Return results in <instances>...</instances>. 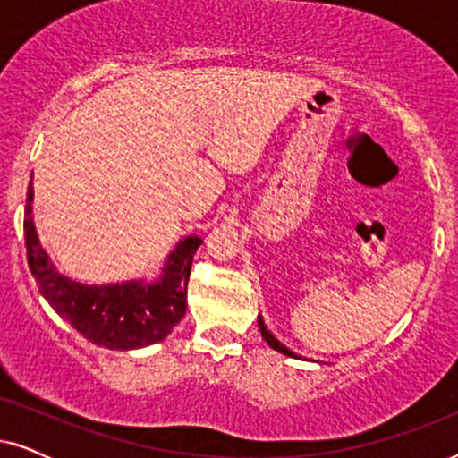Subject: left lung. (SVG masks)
Instances as JSON below:
<instances>
[{
    "mask_svg": "<svg viewBox=\"0 0 458 458\" xmlns=\"http://www.w3.org/2000/svg\"><path fill=\"white\" fill-rule=\"evenodd\" d=\"M259 329H260V334H262V337H265L267 340V344L268 346H271L273 350H277V352H281V354H285V356H292V359H298V354L296 352H292L290 348H285L284 344H281L277 337H275L271 331L267 329V325H265V321H262V317L259 315Z\"/></svg>",
    "mask_w": 458,
    "mask_h": 458,
    "instance_id": "1",
    "label": "left lung"
}]
</instances>
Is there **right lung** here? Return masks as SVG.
<instances>
[{"instance_id": "obj_1", "label": "right lung", "mask_w": 458, "mask_h": 458, "mask_svg": "<svg viewBox=\"0 0 458 458\" xmlns=\"http://www.w3.org/2000/svg\"><path fill=\"white\" fill-rule=\"evenodd\" d=\"M33 177L24 206L27 260L41 296L58 315L87 340L108 350H135L171 334L187 310V281L191 260L202 240H181L162 268L160 279L124 281L110 285H85L55 271L37 237L33 216Z\"/></svg>"}]
</instances>
